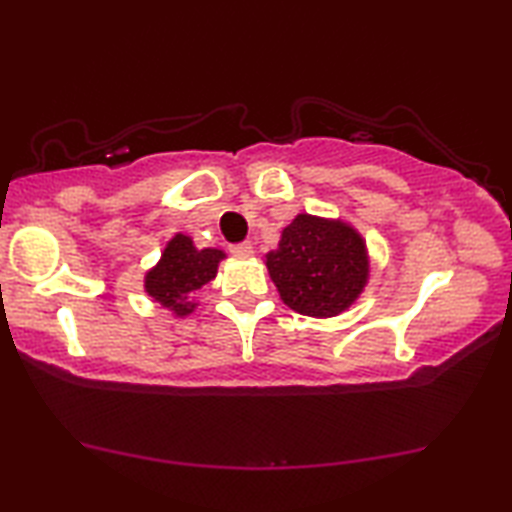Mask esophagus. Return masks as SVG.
<instances>
[{
    "label": "esophagus",
    "instance_id": "obj_1",
    "mask_svg": "<svg viewBox=\"0 0 512 512\" xmlns=\"http://www.w3.org/2000/svg\"><path fill=\"white\" fill-rule=\"evenodd\" d=\"M230 253L235 257H250L255 253V246H253V241H241V244L230 246Z\"/></svg>",
    "mask_w": 512,
    "mask_h": 512
}]
</instances>
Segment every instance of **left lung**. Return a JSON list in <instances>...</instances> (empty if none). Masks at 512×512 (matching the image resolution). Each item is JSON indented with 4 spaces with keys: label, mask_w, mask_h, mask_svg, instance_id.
<instances>
[{
    "label": "left lung",
    "mask_w": 512,
    "mask_h": 512,
    "mask_svg": "<svg viewBox=\"0 0 512 512\" xmlns=\"http://www.w3.org/2000/svg\"><path fill=\"white\" fill-rule=\"evenodd\" d=\"M284 305L302 316L329 318L348 309L368 280L363 239L350 225L298 214L266 255Z\"/></svg>",
    "instance_id": "obj_1"
}]
</instances>
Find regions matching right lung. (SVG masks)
Returning a JSON list of instances; mask_svg holds the SVG:
<instances>
[{"mask_svg": "<svg viewBox=\"0 0 512 512\" xmlns=\"http://www.w3.org/2000/svg\"><path fill=\"white\" fill-rule=\"evenodd\" d=\"M223 257L221 250H198L192 239L176 235L164 248L160 264L146 273L144 287L162 307H169L178 316H187L194 309L189 298L212 280Z\"/></svg>", "mask_w": 512, "mask_h": 512, "instance_id": "1", "label": "right lung"}]
</instances>
